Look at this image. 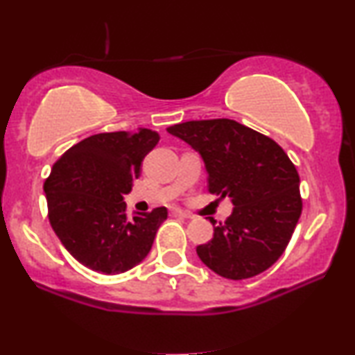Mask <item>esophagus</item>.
Masks as SVG:
<instances>
[{"label": "esophagus", "mask_w": 355, "mask_h": 355, "mask_svg": "<svg viewBox=\"0 0 355 355\" xmlns=\"http://www.w3.org/2000/svg\"><path fill=\"white\" fill-rule=\"evenodd\" d=\"M171 215H174V216H182V218H193V216L191 215V213L179 210V208H173V210H171Z\"/></svg>", "instance_id": "esophagus-1"}]
</instances>
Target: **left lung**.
I'll use <instances>...</instances> for the list:
<instances>
[{"mask_svg":"<svg viewBox=\"0 0 355 355\" xmlns=\"http://www.w3.org/2000/svg\"><path fill=\"white\" fill-rule=\"evenodd\" d=\"M202 155L208 192L230 197L231 216L215 226L211 241L197 247L208 268L227 279L263 273L283 255L302 213L299 173L273 139L232 119H202L169 125Z\"/></svg>","mask_w":355,"mask_h":355,"instance_id":"left-lung-1","label":"left lung"}]
</instances>
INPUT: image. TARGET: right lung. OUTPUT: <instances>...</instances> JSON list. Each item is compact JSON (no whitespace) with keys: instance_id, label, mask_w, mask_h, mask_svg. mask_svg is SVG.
I'll return each instance as SVG.
<instances>
[{"instance_id":"right-lung-1","label":"right lung","mask_w":355,"mask_h":355,"mask_svg":"<svg viewBox=\"0 0 355 355\" xmlns=\"http://www.w3.org/2000/svg\"><path fill=\"white\" fill-rule=\"evenodd\" d=\"M157 130L90 135L58 158L43 189L48 220L61 244L87 268L124 273L152 249L168 210L128 216L124 193L140 176V164L158 144Z\"/></svg>"}]
</instances>
